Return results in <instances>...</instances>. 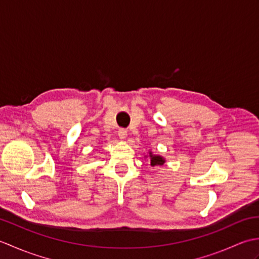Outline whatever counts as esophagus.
Returning a JSON list of instances; mask_svg holds the SVG:
<instances>
[{"instance_id": "34e87169", "label": "esophagus", "mask_w": 259, "mask_h": 259, "mask_svg": "<svg viewBox=\"0 0 259 259\" xmlns=\"http://www.w3.org/2000/svg\"><path fill=\"white\" fill-rule=\"evenodd\" d=\"M126 130L125 129H120L119 131H118V136H119V138L121 139V140H124L125 138H126Z\"/></svg>"}]
</instances>
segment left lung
I'll return each instance as SVG.
<instances>
[{
    "label": "left lung",
    "mask_w": 259,
    "mask_h": 259,
    "mask_svg": "<svg viewBox=\"0 0 259 259\" xmlns=\"http://www.w3.org/2000/svg\"><path fill=\"white\" fill-rule=\"evenodd\" d=\"M145 158H148L150 161V164L152 167H156V166H162V164L166 162V159H164L162 156L160 155H155L151 150L148 152V155L145 156Z\"/></svg>",
    "instance_id": "1"
}]
</instances>
